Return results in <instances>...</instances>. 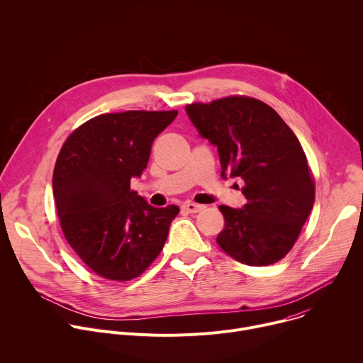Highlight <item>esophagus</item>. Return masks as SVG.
Instances as JSON below:
<instances>
[{"mask_svg":"<svg viewBox=\"0 0 363 363\" xmlns=\"http://www.w3.org/2000/svg\"><path fill=\"white\" fill-rule=\"evenodd\" d=\"M182 209H185V211H186V212H189V213H196V212L202 211V209H203V206H202V205H199V203L186 202V203H184V205H182Z\"/></svg>","mask_w":363,"mask_h":363,"instance_id":"34e87169","label":"esophagus"}]
</instances>
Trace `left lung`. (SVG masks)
Listing matches in <instances>:
<instances>
[{"instance_id": "1", "label": "left lung", "mask_w": 363, "mask_h": 363, "mask_svg": "<svg viewBox=\"0 0 363 363\" xmlns=\"http://www.w3.org/2000/svg\"><path fill=\"white\" fill-rule=\"evenodd\" d=\"M185 109L199 134L218 147L220 175L244 181L242 209L219 205L225 225L218 245L250 267L281 261L315 202V179L296 135L272 106L247 95Z\"/></svg>"}]
</instances>
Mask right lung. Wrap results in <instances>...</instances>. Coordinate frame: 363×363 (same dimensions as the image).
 I'll return each instance as SVG.
<instances>
[{"mask_svg": "<svg viewBox=\"0 0 363 363\" xmlns=\"http://www.w3.org/2000/svg\"><path fill=\"white\" fill-rule=\"evenodd\" d=\"M178 111L101 113L65 140L52 175L62 233L98 277L125 282L161 254L177 205L151 206L131 189L147 168L154 140Z\"/></svg>", "mask_w": 363, "mask_h": 363, "instance_id": "add662e5", "label": "right lung"}]
</instances>
